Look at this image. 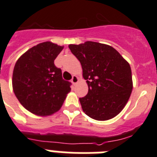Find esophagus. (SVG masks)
<instances>
[{"label": "esophagus", "instance_id": "34e87169", "mask_svg": "<svg viewBox=\"0 0 157 157\" xmlns=\"http://www.w3.org/2000/svg\"><path fill=\"white\" fill-rule=\"evenodd\" d=\"M78 81V77L76 75H73V77H72L71 78V82L72 84L74 86H75L76 84H77Z\"/></svg>", "mask_w": 157, "mask_h": 157}]
</instances>
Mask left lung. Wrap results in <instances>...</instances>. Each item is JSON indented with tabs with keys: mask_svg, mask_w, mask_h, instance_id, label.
Here are the masks:
<instances>
[{
	"mask_svg": "<svg viewBox=\"0 0 157 157\" xmlns=\"http://www.w3.org/2000/svg\"><path fill=\"white\" fill-rule=\"evenodd\" d=\"M68 47L81 63L89 87L86 96L79 98L83 112L100 121L114 118L125 107L132 92L129 63L105 44L86 41Z\"/></svg>",
	"mask_w": 157,
	"mask_h": 157,
	"instance_id": "1",
	"label": "left lung"
}]
</instances>
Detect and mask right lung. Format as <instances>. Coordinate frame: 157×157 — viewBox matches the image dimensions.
Wrapping results in <instances>:
<instances>
[{"label":"right lung","instance_id":"right-lung-1","mask_svg":"<svg viewBox=\"0 0 157 157\" xmlns=\"http://www.w3.org/2000/svg\"><path fill=\"white\" fill-rule=\"evenodd\" d=\"M63 46L51 41L30 48L16 61L12 75L15 95L25 109L37 116H50L63 105L71 82L62 78L54 60Z\"/></svg>","mask_w":157,"mask_h":157}]
</instances>
